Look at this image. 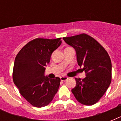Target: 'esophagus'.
I'll use <instances>...</instances> for the list:
<instances>
[{"instance_id": "34e87169", "label": "esophagus", "mask_w": 121, "mask_h": 121, "mask_svg": "<svg viewBox=\"0 0 121 121\" xmlns=\"http://www.w3.org/2000/svg\"><path fill=\"white\" fill-rule=\"evenodd\" d=\"M60 79L61 81H65L68 79V77H61Z\"/></svg>"}]
</instances>
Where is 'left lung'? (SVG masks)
Segmentation results:
<instances>
[{
	"label": "left lung",
	"mask_w": 121,
	"mask_h": 121,
	"mask_svg": "<svg viewBox=\"0 0 121 121\" xmlns=\"http://www.w3.org/2000/svg\"><path fill=\"white\" fill-rule=\"evenodd\" d=\"M63 39L75 49L78 65L83 66L86 73L83 79L76 78V86L72 92L82 104L94 105L111 84V58L103 46L89 35L83 33Z\"/></svg>",
	"instance_id": "obj_1"
}]
</instances>
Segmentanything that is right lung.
I'll return each instance as SVG.
<instances>
[{"label":"right lung","instance_id":"1","mask_svg":"<svg viewBox=\"0 0 121 121\" xmlns=\"http://www.w3.org/2000/svg\"><path fill=\"white\" fill-rule=\"evenodd\" d=\"M61 38H36L29 41L15 59L12 78L21 95L32 105L44 107L58 90L60 78L44 76L52 53L61 44Z\"/></svg>","mask_w":121,"mask_h":121}]
</instances>
